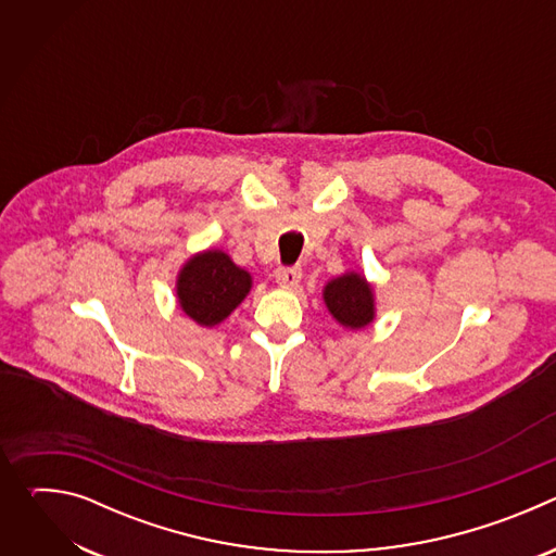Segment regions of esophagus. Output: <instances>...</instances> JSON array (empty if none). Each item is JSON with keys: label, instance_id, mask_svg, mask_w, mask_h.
I'll use <instances>...</instances> for the list:
<instances>
[{"label": "esophagus", "instance_id": "34e87169", "mask_svg": "<svg viewBox=\"0 0 556 556\" xmlns=\"http://www.w3.org/2000/svg\"><path fill=\"white\" fill-rule=\"evenodd\" d=\"M275 281L281 286V288H296L299 281H301V268H277L275 270Z\"/></svg>", "mask_w": 556, "mask_h": 556}]
</instances>
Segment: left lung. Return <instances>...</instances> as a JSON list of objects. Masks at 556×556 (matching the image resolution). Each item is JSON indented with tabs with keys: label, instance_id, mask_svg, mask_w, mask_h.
I'll use <instances>...</instances> for the list:
<instances>
[{
	"label": "left lung",
	"instance_id": "left-lung-1",
	"mask_svg": "<svg viewBox=\"0 0 556 556\" xmlns=\"http://www.w3.org/2000/svg\"><path fill=\"white\" fill-rule=\"evenodd\" d=\"M324 301L334 319L350 330L369 326L376 316L374 288L358 273H345L324 288Z\"/></svg>",
	"mask_w": 556,
	"mask_h": 556
}]
</instances>
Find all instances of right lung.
<instances>
[{
	"mask_svg": "<svg viewBox=\"0 0 556 556\" xmlns=\"http://www.w3.org/2000/svg\"><path fill=\"white\" fill-rule=\"evenodd\" d=\"M251 273L232 264L224 251L193 255L178 273V303L202 328L222 324L251 292Z\"/></svg>",
	"mask_w": 556,
	"mask_h": 556,
	"instance_id": "add662e5",
	"label": "right lung"
}]
</instances>
